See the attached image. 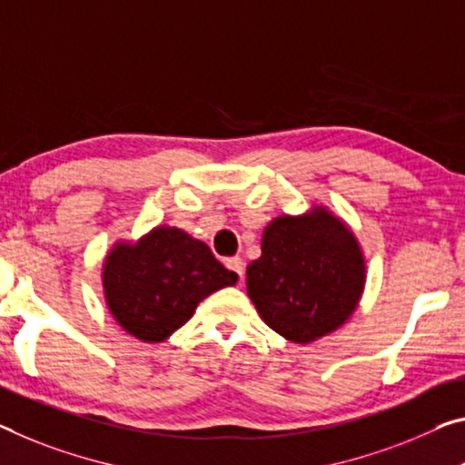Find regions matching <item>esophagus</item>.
Returning <instances> with one entry per match:
<instances>
[{
    "label": "esophagus",
    "instance_id": "34e87169",
    "mask_svg": "<svg viewBox=\"0 0 465 465\" xmlns=\"http://www.w3.org/2000/svg\"><path fill=\"white\" fill-rule=\"evenodd\" d=\"M226 268H231L232 272H237L239 278L242 281V274H245V263H242L241 257H228Z\"/></svg>",
    "mask_w": 465,
    "mask_h": 465
}]
</instances>
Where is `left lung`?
<instances>
[{"mask_svg": "<svg viewBox=\"0 0 465 465\" xmlns=\"http://www.w3.org/2000/svg\"><path fill=\"white\" fill-rule=\"evenodd\" d=\"M366 274V255L351 226L313 203L263 228L262 255L247 266V295L274 332L307 345L353 316Z\"/></svg>", "mask_w": 465, "mask_h": 465, "instance_id": "obj_1", "label": "left lung"}]
</instances>
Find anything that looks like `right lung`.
Masks as SVG:
<instances>
[{"instance_id":"right-lung-1","label":"right lung","mask_w":465,"mask_h":465,"mask_svg":"<svg viewBox=\"0 0 465 465\" xmlns=\"http://www.w3.org/2000/svg\"><path fill=\"white\" fill-rule=\"evenodd\" d=\"M237 281L203 241L168 224L153 226L137 241L118 239L102 266L112 318L143 342L173 337L205 297Z\"/></svg>"}]
</instances>
